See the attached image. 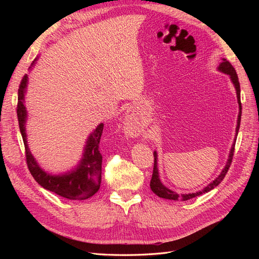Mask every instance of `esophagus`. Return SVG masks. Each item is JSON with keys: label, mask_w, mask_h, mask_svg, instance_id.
I'll return each instance as SVG.
<instances>
[{"label": "esophagus", "mask_w": 259, "mask_h": 259, "mask_svg": "<svg viewBox=\"0 0 259 259\" xmlns=\"http://www.w3.org/2000/svg\"><path fill=\"white\" fill-rule=\"evenodd\" d=\"M124 125H125V131H126L127 134H130L132 136H136L140 133V128L138 126V124L134 121V119H133L131 115L126 116Z\"/></svg>", "instance_id": "esophagus-1"}]
</instances>
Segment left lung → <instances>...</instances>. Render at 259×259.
<instances>
[{
	"label": "left lung",
	"mask_w": 259,
	"mask_h": 259,
	"mask_svg": "<svg viewBox=\"0 0 259 259\" xmlns=\"http://www.w3.org/2000/svg\"><path fill=\"white\" fill-rule=\"evenodd\" d=\"M218 69L221 70L222 72L227 73L230 75V79L232 81V83L234 84V88L237 90V97H238V103H239V108H240V112H239V116H238V125H237V135H238V132L240 128V123H241V114H242V106H241V98H240V83H239V79H238V74L236 72V70L231 66V64L229 61H227L226 59L223 60V62L221 65H219ZM236 135V136H237ZM234 142H236V139H234ZM233 153H234V144L232 145L231 148V151L229 154V159L228 162H227L225 168L223 169V171L221 173L213 183H210L207 187L204 188V190L203 191H199L197 193H189V194H179L177 192H174L169 190L168 188H166L165 186H163L162 183L160 182V178H159V171H158V165H156V152L153 153L154 155V164H153V171H152V177L150 180V188L151 190L158 195L160 198L163 199H167V200H174V201H179V200H183V201H187V200H190L194 197H198V195L204 193V192H208L211 189H214L215 187H217L219 184L223 182V179L225 178L227 171H228L230 165H231V162H232V158H233Z\"/></svg>",
	"instance_id": "8db88e82"
}]
</instances>
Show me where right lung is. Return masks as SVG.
Listing matches in <instances>:
<instances>
[{
    "label": "right lung",
    "instance_id": "right-lung-1",
    "mask_svg": "<svg viewBox=\"0 0 259 259\" xmlns=\"http://www.w3.org/2000/svg\"><path fill=\"white\" fill-rule=\"evenodd\" d=\"M28 76L23 75L18 89V103H17V116L21 136L25 144V153L27 165L31 175L46 190L56 193L62 198L69 200H86L93 197L100 188L101 183V163L103 155L99 151V143L103 135L104 124H100L94 131L85 147L84 158L81 161L79 167L65 175L52 176L46 174L44 170L38 167L37 163L28 149L26 139L25 123L27 112L23 106L25 90L27 88Z\"/></svg>",
    "mask_w": 259,
    "mask_h": 259
}]
</instances>
